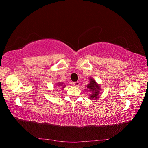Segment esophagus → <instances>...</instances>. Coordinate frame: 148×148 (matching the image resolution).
Listing matches in <instances>:
<instances>
[{
	"label": "esophagus",
	"mask_w": 148,
	"mask_h": 148,
	"mask_svg": "<svg viewBox=\"0 0 148 148\" xmlns=\"http://www.w3.org/2000/svg\"><path fill=\"white\" fill-rule=\"evenodd\" d=\"M73 84L74 86H78L79 85V82H78V81L74 82H73V84Z\"/></svg>",
	"instance_id": "34e87169"
}]
</instances>
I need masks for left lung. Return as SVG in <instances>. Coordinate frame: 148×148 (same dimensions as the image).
I'll use <instances>...</instances> for the list:
<instances>
[{"label":"left lung","instance_id":"left-lung-1","mask_svg":"<svg viewBox=\"0 0 148 148\" xmlns=\"http://www.w3.org/2000/svg\"><path fill=\"white\" fill-rule=\"evenodd\" d=\"M91 81H90V84L87 85V89H89V91H91L92 94L91 95V99H97L98 98V95H99V90L100 89L99 86L97 84L96 82L93 79L91 78Z\"/></svg>","mask_w":148,"mask_h":148}]
</instances>
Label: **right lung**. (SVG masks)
Masks as SVG:
<instances>
[{"label": "right lung", "instance_id": "obj_1", "mask_svg": "<svg viewBox=\"0 0 148 148\" xmlns=\"http://www.w3.org/2000/svg\"><path fill=\"white\" fill-rule=\"evenodd\" d=\"M59 85H62V84H59Z\"/></svg>", "mask_w": 148, "mask_h": 148}]
</instances>
